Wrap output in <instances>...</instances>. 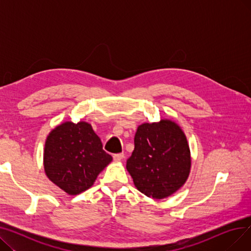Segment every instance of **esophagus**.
Wrapping results in <instances>:
<instances>
[{
	"label": "esophagus",
	"mask_w": 251,
	"mask_h": 251,
	"mask_svg": "<svg viewBox=\"0 0 251 251\" xmlns=\"http://www.w3.org/2000/svg\"><path fill=\"white\" fill-rule=\"evenodd\" d=\"M115 162H121L124 159V153H116L113 155Z\"/></svg>",
	"instance_id": "obj_1"
}]
</instances>
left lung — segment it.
Wrapping results in <instances>:
<instances>
[{
  "label": "left lung",
  "mask_w": 251,
  "mask_h": 251,
  "mask_svg": "<svg viewBox=\"0 0 251 251\" xmlns=\"http://www.w3.org/2000/svg\"><path fill=\"white\" fill-rule=\"evenodd\" d=\"M134 151L126 169L135 187L148 197L163 200L179 190L191 170L185 133L170 119L142 123L134 137Z\"/></svg>",
  "instance_id": "left-lung-1"
}]
</instances>
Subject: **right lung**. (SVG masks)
Listing matches in <instances>:
<instances>
[{"mask_svg": "<svg viewBox=\"0 0 251 251\" xmlns=\"http://www.w3.org/2000/svg\"><path fill=\"white\" fill-rule=\"evenodd\" d=\"M113 161L100 138L85 121H65L47 136L44 169L47 177L69 195H77L96 182Z\"/></svg>", "mask_w": 251, "mask_h": 251, "instance_id": "obj_1", "label": "right lung"}]
</instances>
